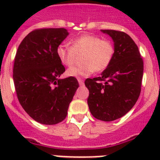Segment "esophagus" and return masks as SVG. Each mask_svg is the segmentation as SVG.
<instances>
[{"label": "esophagus", "instance_id": "1", "mask_svg": "<svg viewBox=\"0 0 160 160\" xmlns=\"http://www.w3.org/2000/svg\"><path fill=\"white\" fill-rule=\"evenodd\" d=\"M78 82H79L80 85H84V80H83L82 79H78Z\"/></svg>", "mask_w": 160, "mask_h": 160}]
</instances>
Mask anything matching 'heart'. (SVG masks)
I'll return each instance as SVG.
<instances>
[{
	"instance_id": "obj_1",
	"label": "heart",
	"mask_w": 160,
	"mask_h": 160,
	"mask_svg": "<svg viewBox=\"0 0 160 160\" xmlns=\"http://www.w3.org/2000/svg\"><path fill=\"white\" fill-rule=\"evenodd\" d=\"M84 65L74 66L67 70L71 77H86L97 71H103L109 67L114 55V46L109 41L100 36L84 35L71 41V46L61 44L56 49L59 60L64 65L71 66L76 60L77 55L83 54Z\"/></svg>"
}]
</instances>
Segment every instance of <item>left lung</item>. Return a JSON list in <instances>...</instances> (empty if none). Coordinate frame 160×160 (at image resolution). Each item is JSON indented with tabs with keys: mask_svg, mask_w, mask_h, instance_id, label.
<instances>
[{
	"mask_svg": "<svg viewBox=\"0 0 160 160\" xmlns=\"http://www.w3.org/2000/svg\"><path fill=\"white\" fill-rule=\"evenodd\" d=\"M114 41L112 62L100 77L85 81L90 95L87 103L90 113L102 121L121 118L138 100L144 72V62L139 48L123 31L101 30Z\"/></svg>",
	"mask_w": 160,
	"mask_h": 160,
	"instance_id": "1",
	"label": "left lung"
}]
</instances>
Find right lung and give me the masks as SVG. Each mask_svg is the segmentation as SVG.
Instances as JSON below:
<instances>
[{
  "instance_id": "add662e5",
  "label": "right lung",
  "mask_w": 160,
  "mask_h": 160,
  "mask_svg": "<svg viewBox=\"0 0 160 160\" xmlns=\"http://www.w3.org/2000/svg\"><path fill=\"white\" fill-rule=\"evenodd\" d=\"M69 32L65 28L31 31L21 41L14 60L13 80L25 111L42 124L65 119L79 83L76 78L60 79L65 71L56 49Z\"/></svg>"
}]
</instances>
